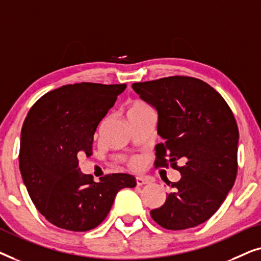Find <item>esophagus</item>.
<instances>
[{
	"label": "esophagus",
	"instance_id": "1",
	"mask_svg": "<svg viewBox=\"0 0 261 261\" xmlns=\"http://www.w3.org/2000/svg\"><path fill=\"white\" fill-rule=\"evenodd\" d=\"M151 183V179L147 177H142V176H139L137 177V185L138 187H142V185L145 184H149Z\"/></svg>",
	"mask_w": 261,
	"mask_h": 261
}]
</instances>
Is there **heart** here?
Returning <instances> with one entry per match:
<instances>
[{
    "label": "heart",
    "mask_w": 261,
    "mask_h": 261,
    "mask_svg": "<svg viewBox=\"0 0 261 261\" xmlns=\"http://www.w3.org/2000/svg\"><path fill=\"white\" fill-rule=\"evenodd\" d=\"M147 108H151V107H149L147 103L144 102V101H141V99H135V101H133V102L130 103V106H129V108H128L127 114L134 113V112H139V110H144V109H147ZM139 164H140V162H139L138 159L130 160V166L134 167V169H135V167L139 166Z\"/></svg>",
    "instance_id": "1"
}]
</instances>
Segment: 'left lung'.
Listing matches in <instances>:
<instances>
[{"label":"left lung","instance_id":"1","mask_svg":"<svg viewBox=\"0 0 261 261\" xmlns=\"http://www.w3.org/2000/svg\"><path fill=\"white\" fill-rule=\"evenodd\" d=\"M132 88L158 113L156 130L164 142L155 146V167L171 165L181 174L169 184L173 191L165 203L151 210L152 219L170 230L205 222L237 178L239 128L233 112L215 89L194 77H165Z\"/></svg>","mask_w":261,"mask_h":261}]
</instances>
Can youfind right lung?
Returning <instances> with one entry per match:
<instances>
[{
	"instance_id": "obj_1",
	"label": "right lung",
	"mask_w": 261,
	"mask_h": 261,
	"mask_svg": "<svg viewBox=\"0 0 261 261\" xmlns=\"http://www.w3.org/2000/svg\"><path fill=\"white\" fill-rule=\"evenodd\" d=\"M126 87L87 82L64 85L39 98L24 119L21 176L39 213L62 229H94L108 215L117 192L137 185L127 173L94 181L78 167V155L90 154L96 128Z\"/></svg>"
}]
</instances>
